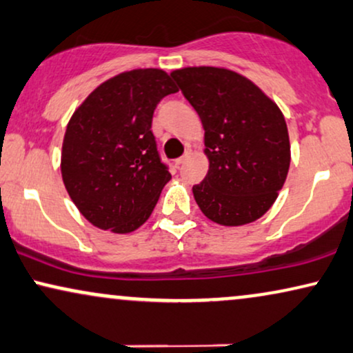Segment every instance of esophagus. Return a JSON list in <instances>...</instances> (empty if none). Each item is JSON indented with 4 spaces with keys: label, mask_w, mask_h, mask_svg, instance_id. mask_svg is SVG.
<instances>
[{
    "label": "esophagus",
    "mask_w": 353,
    "mask_h": 353,
    "mask_svg": "<svg viewBox=\"0 0 353 353\" xmlns=\"http://www.w3.org/2000/svg\"><path fill=\"white\" fill-rule=\"evenodd\" d=\"M190 157H191V150H186V152H185V155H183V157H180V159H176V160H175L176 165H181V163H185L186 160L190 159Z\"/></svg>",
    "instance_id": "34e87169"
}]
</instances>
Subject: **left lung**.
I'll use <instances>...</instances> for the list:
<instances>
[{
    "label": "left lung",
    "instance_id": "obj_1",
    "mask_svg": "<svg viewBox=\"0 0 353 353\" xmlns=\"http://www.w3.org/2000/svg\"><path fill=\"white\" fill-rule=\"evenodd\" d=\"M204 128L208 175L193 186L212 222L246 225L271 209L290 167V141L281 108L248 77L214 66L170 72Z\"/></svg>",
    "mask_w": 353,
    "mask_h": 353
}]
</instances>
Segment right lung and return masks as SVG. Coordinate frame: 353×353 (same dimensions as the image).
Here are the masks:
<instances>
[{"label":"right lung","instance_id":"obj_1","mask_svg":"<svg viewBox=\"0 0 353 353\" xmlns=\"http://www.w3.org/2000/svg\"><path fill=\"white\" fill-rule=\"evenodd\" d=\"M178 89L165 71H125L87 95L66 126L61 176L92 225L130 233L148 221L170 172L150 131L157 103Z\"/></svg>","mask_w":353,"mask_h":353}]
</instances>
